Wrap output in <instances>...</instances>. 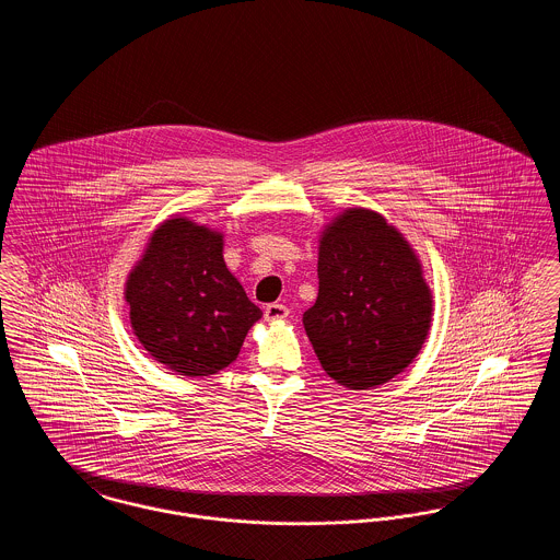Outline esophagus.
<instances>
[{"label": "esophagus", "mask_w": 560, "mask_h": 560, "mask_svg": "<svg viewBox=\"0 0 560 560\" xmlns=\"http://www.w3.org/2000/svg\"><path fill=\"white\" fill-rule=\"evenodd\" d=\"M290 315L288 306L285 304H279V302H272L265 308V319L267 320H281L285 319Z\"/></svg>", "instance_id": "obj_1"}]
</instances>
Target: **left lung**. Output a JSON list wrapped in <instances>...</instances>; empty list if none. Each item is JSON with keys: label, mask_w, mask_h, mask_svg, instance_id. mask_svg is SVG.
Returning a JSON list of instances; mask_svg holds the SVG:
<instances>
[{"label": "left lung", "mask_w": 560, "mask_h": 560, "mask_svg": "<svg viewBox=\"0 0 560 560\" xmlns=\"http://www.w3.org/2000/svg\"><path fill=\"white\" fill-rule=\"evenodd\" d=\"M319 295L304 329L325 373L350 390L393 380L420 352L432 317L422 265L380 213L352 208L319 241Z\"/></svg>", "instance_id": "obj_1"}]
</instances>
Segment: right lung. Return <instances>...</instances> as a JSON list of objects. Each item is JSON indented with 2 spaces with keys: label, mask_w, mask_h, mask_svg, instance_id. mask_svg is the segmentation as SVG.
Segmentation results:
<instances>
[{
  "label": "right lung",
  "mask_w": 560,
  "mask_h": 560,
  "mask_svg": "<svg viewBox=\"0 0 560 560\" xmlns=\"http://www.w3.org/2000/svg\"><path fill=\"white\" fill-rule=\"evenodd\" d=\"M133 334L172 372L213 375L240 354L262 311L222 258V235L187 218L165 220L126 283Z\"/></svg>",
  "instance_id": "1"
}]
</instances>
